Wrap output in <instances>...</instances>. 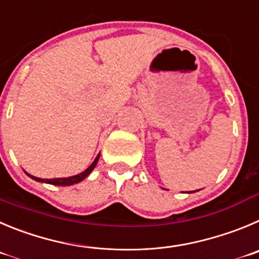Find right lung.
Segmentation results:
<instances>
[{"instance_id":"add662e5","label":"right lung","mask_w":259,"mask_h":259,"mask_svg":"<svg viewBox=\"0 0 259 259\" xmlns=\"http://www.w3.org/2000/svg\"><path fill=\"white\" fill-rule=\"evenodd\" d=\"M98 159H100V154L96 157V159L93 161V163H92L91 166H89L87 170H84L83 172H80L79 175H74V176H70V178H59V179H39V178H35V176H30L33 180L35 181H40V183H47V184H52V185H59V187H66V185H72V184H76V183H80V181H83L84 179L87 178V176L89 175V174L93 171V168L96 167L97 162H98Z\"/></svg>"}]
</instances>
